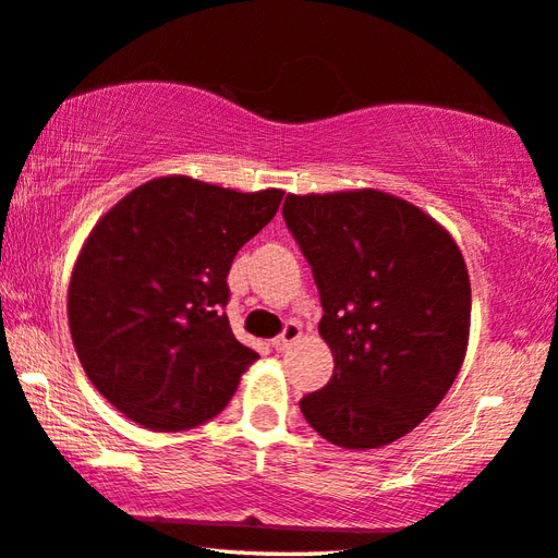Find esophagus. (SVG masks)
<instances>
[{
  "mask_svg": "<svg viewBox=\"0 0 558 558\" xmlns=\"http://www.w3.org/2000/svg\"><path fill=\"white\" fill-rule=\"evenodd\" d=\"M303 336V328L301 326H298V323L295 320H290L288 323V326L286 328H282V332H280V336L276 338V340H272V348H276V351L278 353H286L288 351V348L290 345H293L295 343V340L298 338H301Z\"/></svg>",
  "mask_w": 558,
  "mask_h": 558,
  "instance_id": "34e87169",
  "label": "esophagus"
}]
</instances>
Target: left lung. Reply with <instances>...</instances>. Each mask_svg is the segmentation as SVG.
<instances>
[{"instance_id":"left-lung-1","label":"left lung","mask_w":558,"mask_h":558,"mask_svg":"<svg viewBox=\"0 0 558 558\" xmlns=\"http://www.w3.org/2000/svg\"><path fill=\"white\" fill-rule=\"evenodd\" d=\"M282 218L311 263L332 378L301 401L330 444H393L444 401L469 348L471 282L440 222L403 197L343 190L286 197Z\"/></svg>"}]
</instances>
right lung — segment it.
Wrapping results in <instances>:
<instances>
[{"instance_id":"right-lung-1","label":"right lung","mask_w":558,"mask_h":558,"mask_svg":"<svg viewBox=\"0 0 558 558\" xmlns=\"http://www.w3.org/2000/svg\"><path fill=\"white\" fill-rule=\"evenodd\" d=\"M282 195L168 174L97 220L72 268L66 318L87 378L130 421L187 430L226 409L257 361L232 336L228 272Z\"/></svg>"}]
</instances>
